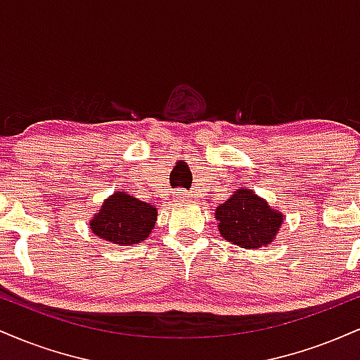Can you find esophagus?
Here are the masks:
<instances>
[{
    "mask_svg": "<svg viewBox=\"0 0 360 360\" xmlns=\"http://www.w3.org/2000/svg\"><path fill=\"white\" fill-rule=\"evenodd\" d=\"M174 198H176V201H189V194L186 193V191H177L176 194H174Z\"/></svg>",
    "mask_w": 360,
    "mask_h": 360,
    "instance_id": "obj_1",
    "label": "esophagus"
}]
</instances>
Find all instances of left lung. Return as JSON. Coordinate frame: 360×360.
Returning <instances> with one entry per match:
<instances>
[{"label": "left lung", "instance_id": "8db88e82", "mask_svg": "<svg viewBox=\"0 0 360 360\" xmlns=\"http://www.w3.org/2000/svg\"><path fill=\"white\" fill-rule=\"evenodd\" d=\"M218 232L226 242L242 249L269 247L283 226L284 214L264 198L247 188H238L214 210Z\"/></svg>", "mask_w": 360, "mask_h": 360}]
</instances>
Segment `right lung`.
Returning a JSON list of instances; mask_svg holds the SVG:
<instances>
[{
  "label": "right lung",
  "instance_id": "1",
  "mask_svg": "<svg viewBox=\"0 0 360 360\" xmlns=\"http://www.w3.org/2000/svg\"><path fill=\"white\" fill-rule=\"evenodd\" d=\"M157 221L154 205L140 201L127 191H115L91 217L89 229L96 237L117 245H134L152 233Z\"/></svg>",
  "mask_w": 360,
  "mask_h": 360
}]
</instances>
